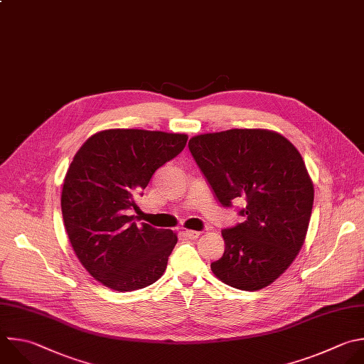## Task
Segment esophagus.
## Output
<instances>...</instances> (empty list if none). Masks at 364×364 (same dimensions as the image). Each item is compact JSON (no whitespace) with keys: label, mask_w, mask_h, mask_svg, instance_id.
<instances>
[{"label":"esophagus","mask_w":364,"mask_h":364,"mask_svg":"<svg viewBox=\"0 0 364 364\" xmlns=\"http://www.w3.org/2000/svg\"><path fill=\"white\" fill-rule=\"evenodd\" d=\"M184 235L190 240H197L200 237V231H196V230H186L184 231Z\"/></svg>","instance_id":"esophagus-1"}]
</instances>
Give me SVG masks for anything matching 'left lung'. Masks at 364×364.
Returning <instances> with one entry per match:
<instances>
[{
    "label": "left lung",
    "instance_id": "left-lung-1",
    "mask_svg": "<svg viewBox=\"0 0 364 364\" xmlns=\"http://www.w3.org/2000/svg\"><path fill=\"white\" fill-rule=\"evenodd\" d=\"M190 151L218 201H246V221L221 230L225 250L211 263L224 284L256 291L276 282L301 250L314 186L299 150L267 129L194 136Z\"/></svg>",
    "mask_w": 364,
    "mask_h": 364
}]
</instances>
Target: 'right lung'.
Masks as SVG:
<instances>
[{"mask_svg":"<svg viewBox=\"0 0 364 364\" xmlns=\"http://www.w3.org/2000/svg\"><path fill=\"white\" fill-rule=\"evenodd\" d=\"M188 136L137 129L92 134L74 156L63 184L61 211L71 247L102 286L134 291L166 272L177 232L140 227L129 210L153 174L186 147Z\"/></svg>","mask_w":364,"mask_h":364,"instance_id":"obj_1","label":"right lung"}]
</instances>
